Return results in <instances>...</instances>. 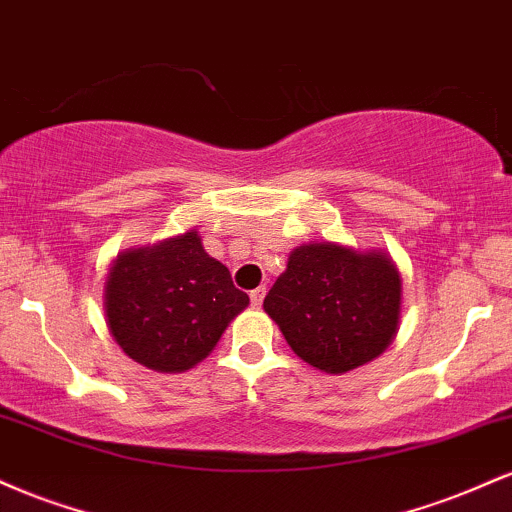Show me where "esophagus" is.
<instances>
[{"label": "esophagus", "instance_id": "34e87169", "mask_svg": "<svg viewBox=\"0 0 512 512\" xmlns=\"http://www.w3.org/2000/svg\"><path fill=\"white\" fill-rule=\"evenodd\" d=\"M264 293H267V289H264V286H257L255 291H250V301H252V305H257V308H260L262 301H264Z\"/></svg>", "mask_w": 512, "mask_h": 512}]
</instances>
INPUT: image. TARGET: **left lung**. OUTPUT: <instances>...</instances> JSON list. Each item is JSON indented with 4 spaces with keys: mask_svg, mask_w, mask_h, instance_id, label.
Wrapping results in <instances>:
<instances>
[{
    "mask_svg": "<svg viewBox=\"0 0 512 512\" xmlns=\"http://www.w3.org/2000/svg\"><path fill=\"white\" fill-rule=\"evenodd\" d=\"M293 354L322 373L378 358L402 322V274L385 250L310 240L291 250L284 274L264 298Z\"/></svg>",
    "mask_w": 512,
    "mask_h": 512,
    "instance_id": "obj_1",
    "label": "left lung"
}]
</instances>
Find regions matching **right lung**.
<instances>
[{
    "instance_id": "add662e5",
    "label": "right lung",
    "mask_w": 512,
    "mask_h": 512,
    "mask_svg": "<svg viewBox=\"0 0 512 512\" xmlns=\"http://www.w3.org/2000/svg\"><path fill=\"white\" fill-rule=\"evenodd\" d=\"M248 303L226 264L204 250L197 228L117 252L103 284L115 344L158 373L195 368Z\"/></svg>"
}]
</instances>
